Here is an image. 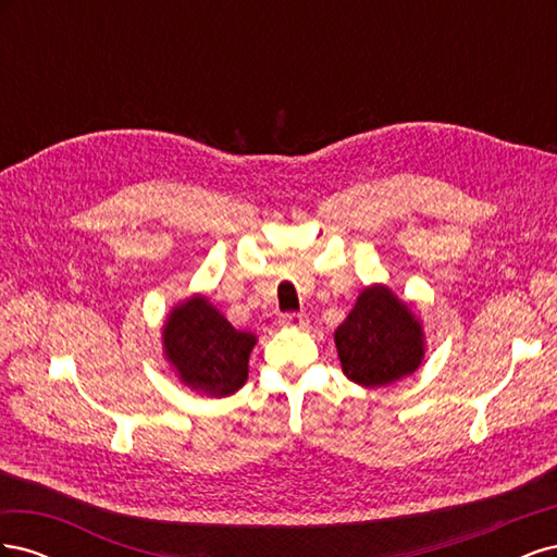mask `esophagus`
Here are the masks:
<instances>
[{"mask_svg":"<svg viewBox=\"0 0 557 557\" xmlns=\"http://www.w3.org/2000/svg\"><path fill=\"white\" fill-rule=\"evenodd\" d=\"M278 323L283 327H305L307 325V315L305 313H283L278 318Z\"/></svg>","mask_w":557,"mask_h":557,"instance_id":"1","label":"esophagus"}]
</instances>
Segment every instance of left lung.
<instances>
[{
    "mask_svg": "<svg viewBox=\"0 0 557 557\" xmlns=\"http://www.w3.org/2000/svg\"><path fill=\"white\" fill-rule=\"evenodd\" d=\"M344 374L381 387L413 374L425 358V334L407 301L387 285H369L334 332Z\"/></svg>",
    "mask_w": 557,
    "mask_h": 557,
    "instance_id": "left-lung-1",
    "label": "left lung"
}]
</instances>
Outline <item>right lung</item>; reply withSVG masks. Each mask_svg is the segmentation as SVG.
<instances>
[{
  "instance_id": "add662e5",
  "label": "right lung",
  "mask_w": 557,
  "mask_h": 557,
  "mask_svg": "<svg viewBox=\"0 0 557 557\" xmlns=\"http://www.w3.org/2000/svg\"><path fill=\"white\" fill-rule=\"evenodd\" d=\"M256 334L239 332L205 295H193L166 315L162 348L181 383L211 397L237 393L248 379Z\"/></svg>"
}]
</instances>
